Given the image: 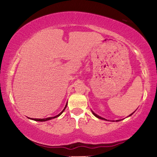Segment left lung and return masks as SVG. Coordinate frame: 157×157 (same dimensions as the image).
<instances>
[{"instance_id":"8db88e82","label":"left lung","mask_w":157,"mask_h":157,"mask_svg":"<svg viewBox=\"0 0 157 157\" xmlns=\"http://www.w3.org/2000/svg\"><path fill=\"white\" fill-rule=\"evenodd\" d=\"M91 111H92V114L93 115H94L95 117H97V118H98V119H102V120H105V121H109V120H107V119H105V118H103V117H101V116H99V115H98L97 114H96V113L94 112V111H92V110H91ZM135 112V111H134ZM132 113V114H130L128 117H130V116H131L132 114H133V113ZM121 121V119H119V120H116V121Z\"/></svg>"}]
</instances>
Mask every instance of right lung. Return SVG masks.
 <instances>
[{
    "mask_svg": "<svg viewBox=\"0 0 157 157\" xmlns=\"http://www.w3.org/2000/svg\"><path fill=\"white\" fill-rule=\"evenodd\" d=\"M67 104H66V105H65V108L63 109V111L59 113V115H56V116H55V117H48V118H44V119H34V118H29V119H32V120H34V121H48V120H51V119H55V118H56V117H59L60 115H61L62 113H63V111H65V109H66V107H67Z\"/></svg>",
    "mask_w": 157,
    "mask_h": 157,
    "instance_id": "1",
    "label": "right lung"
}]
</instances>
